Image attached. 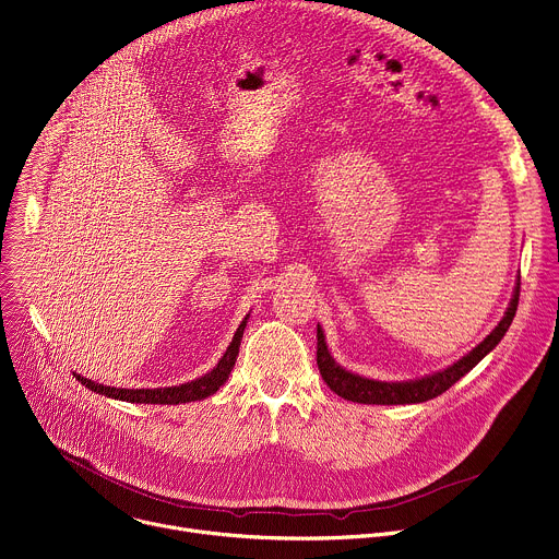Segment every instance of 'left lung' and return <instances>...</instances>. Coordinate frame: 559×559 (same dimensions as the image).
Listing matches in <instances>:
<instances>
[{
    "label": "left lung",
    "instance_id": "obj_1",
    "mask_svg": "<svg viewBox=\"0 0 559 559\" xmlns=\"http://www.w3.org/2000/svg\"><path fill=\"white\" fill-rule=\"evenodd\" d=\"M518 302H520V281L515 285L511 306L506 310L503 319L497 323V328L477 345L473 347L466 357H462L456 364L448 366L445 370H439L435 374L415 379V381H396V383H385V381H374L366 379L359 374H352L349 370L341 368L328 349L325 334L321 325H317V364L321 370L323 381L330 385L332 392L347 401H357V403H377V405H403V403H424L428 399H435L443 394L450 385H454L464 374H468L486 354L503 338V334L509 332L515 312H518Z\"/></svg>",
    "mask_w": 559,
    "mask_h": 559
}]
</instances>
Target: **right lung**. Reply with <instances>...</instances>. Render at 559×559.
Segmentation results:
<instances>
[{"label": "right lung", "mask_w": 559, "mask_h": 559, "mask_svg": "<svg viewBox=\"0 0 559 559\" xmlns=\"http://www.w3.org/2000/svg\"><path fill=\"white\" fill-rule=\"evenodd\" d=\"M249 314L242 319V323L238 325L227 352L223 354V359L218 361V366L207 372L205 377H198L189 383L182 385H171V388H135V390H127V388H111V385H103V383H95L86 377H80L73 372V377L86 385L91 392L97 394H105L109 399H120V401H129V403H160V405H178V403H189V401H200V399H207L210 394H214L231 374L236 357H238V347H240V338L245 332Z\"/></svg>", "instance_id": "add662e5"}]
</instances>
